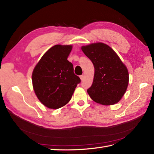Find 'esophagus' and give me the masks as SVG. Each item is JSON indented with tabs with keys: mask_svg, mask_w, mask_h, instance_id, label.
Returning <instances> with one entry per match:
<instances>
[{
	"mask_svg": "<svg viewBox=\"0 0 154 154\" xmlns=\"http://www.w3.org/2000/svg\"><path fill=\"white\" fill-rule=\"evenodd\" d=\"M80 79H81V81H83V79H84V75H81V76H80Z\"/></svg>",
	"mask_w": 154,
	"mask_h": 154,
	"instance_id": "34e87169",
	"label": "esophagus"
}]
</instances>
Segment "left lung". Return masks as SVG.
Listing matches in <instances>:
<instances>
[{
	"mask_svg": "<svg viewBox=\"0 0 154 154\" xmlns=\"http://www.w3.org/2000/svg\"><path fill=\"white\" fill-rule=\"evenodd\" d=\"M93 63V84L87 90L94 102L109 106L119 103L129 83L128 69L109 45L97 42L81 48Z\"/></svg>",
	"mask_w": 154,
	"mask_h": 154,
	"instance_id": "left-lung-1",
	"label": "left lung"
}]
</instances>
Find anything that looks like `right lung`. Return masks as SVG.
<instances>
[{"label": "right lung", "mask_w": 154, "mask_h": 154, "mask_svg": "<svg viewBox=\"0 0 154 154\" xmlns=\"http://www.w3.org/2000/svg\"><path fill=\"white\" fill-rule=\"evenodd\" d=\"M72 45H55L35 65L32 75L33 89L39 100L51 109H57L71 100L80 78L67 60Z\"/></svg>", "instance_id": "obj_1"}]
</instances>
